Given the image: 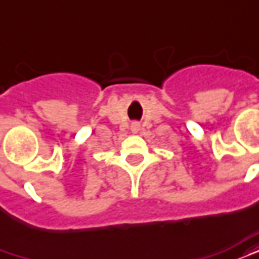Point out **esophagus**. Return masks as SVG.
Wrapping results in <instances>:
<instances>
[{
  "mask_svg": "<svg viewBox=\"0 0 259 259\" xmlns=\"http://www.w3.org/2000/svg\"><path fill=\"white\" fill-rule=\"evenodd\" d=\"M132 130H133V132H139V130H140V124L139 123H133V124H132Z\"/></svg>",
  "mask_w": 259,
  "mask_h": 259,
  "instance_id": "1",
  "label": "esophagus"
}]
</instances>
